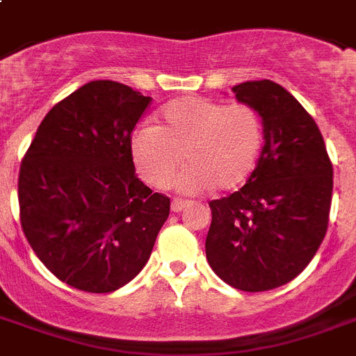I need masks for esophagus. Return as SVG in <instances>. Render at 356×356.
Returning <instances> with one entry per match:
<instances>
[{"instance_id": "34e87169", "label": "esophagus", "mask_w": 356, "mask_h": 356, "mask_svg": "<svg viewBox=\"0 0 356 356\" xmlns=\"http://www.w3.org/2000/svg\"><path fill=\"white\" fill-rule=\"evenodd\" d=\"M188 205H190V201L177 200V197H175V200L172 201V211L173 212H181V211H184V209H186Z\"/></svg>"}]
</instances>
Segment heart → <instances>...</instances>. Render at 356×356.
Returning a JSON list of instances; mask_svg holds the SVG:
<instances>
[{
    "label": "heart",
    "mask_w": 356,
    "mask_h": 356,
    "mask_svg": "<svg viewBox=\"0 0 356 356\" xmlns=\"http://www.w3.org/2000/svg\"><path fill=\"white\" fill-rule=\"evenodd\" d=\"M264 145V123L257 108L209 97H179L164 107L161 125H142L131 134V156L140 177L166 188L179 179L184 192H233L248 183Z\"/></svg>",
    "instance_id": "obj_1"
}]
</instances>
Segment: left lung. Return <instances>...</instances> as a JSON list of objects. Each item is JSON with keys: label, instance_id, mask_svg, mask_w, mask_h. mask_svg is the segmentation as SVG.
<instances>
[{"label": "left lung", "instance_id": "left-lung-1", "mask_svg": "<svg viewBox=\"0 0 356 356\" xmlns=\"http://www.w3.org/2000/svg\"><path fill=\"white\" fill-rule=\"evenodd\" d=\"M233 92L259 111L264 147L248 183L209 203L207 260L233 288L264 292L296 279L323 242L332 164L312 116L281 85L248 81Z\"/></svg>", "mask_w": 356, "mask_h": 356}]
</instances>
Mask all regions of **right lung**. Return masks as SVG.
<instances>
[{
    "label": "right lung",
    "instance_id": "right-lung-1",
    "mask_svg": "<svg viewBox=\"0 0 356 356\" xmlns=\"http://www.w3.org/2000/svg\"><path fill=\"white\" fill-rule=\"evenodd\" d=\"M149 103L127 85L90 81L46 114L19 166L27 242L83 292L133 281L170 216V197L136 177L131 156V133Z\"/></svg>",
    "mask_w": 356,
    "mask_h": 356
}]
</instances>
